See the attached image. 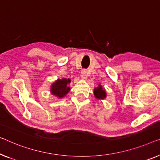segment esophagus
Returning <instances> with one entry per match:
<instances>
[{
    "label": "esophagus",
    "mask_w": 160,
    "mask_h": 160,
    "mask_svg": "<svg viewBox=\"0 0 160 160\" xmlns=\"http://www.w3.org/2000/svg\"><path fill=\"white\" fill-rule=\"evenodd\" d=\"M80 77L82 80H86L87 79V72L85 70H83L80 74Z\"/></svg>",
    "instance_id": "1"
}]
</instances>
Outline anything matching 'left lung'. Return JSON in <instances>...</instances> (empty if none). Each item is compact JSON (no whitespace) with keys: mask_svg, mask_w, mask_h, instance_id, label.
I'll list each match as a JSON object with an SVG mask.
<instances>
[{"mask_svg":"<svg viewBox=\"0 0 160 160\" xmlns=\"http://www.w3.org/2000/svg\"><path fill=\"white\" fill-rule=\"evenodd\" d=\"M93 93L95 98L98 100H104L106 98V90L101 84H98V87L94 88Z\"/></svg>","mask_w":160,"mask_h":160,"instance_id":"1","label":"left lung"}]
</instances>
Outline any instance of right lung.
<instances>
[{"label":"right lung","instance_id":"obj_1","mask_svg":"<svg viewBox=\"0 0 160 160\" xmlns=\"http://www.w3.org/2000/svg\"><path fill=\"white\" fill-rule=\"evenodd\" d=\"M70 82L71 80L69 78L57 79L52 83L50 87V92L58 98H63L70 92V88L69 85Z\"/></svg>","mask_w":160,"mask_h":160}]
</instances>
